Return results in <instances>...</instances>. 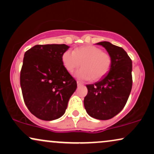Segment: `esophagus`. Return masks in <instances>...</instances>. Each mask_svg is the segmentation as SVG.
Masks as SVG:
<instances>
[{
  "mask_svg": "<svg viewBox=\"0 0 154 154\" xmlns=\"http://www.w3.org/2000/svg\"><path fill=\"white\" fill-rule=\"evenodd\" d=\"M77 85H78V86H79V85H82V83L81 82H79V81H77Z\"/></svg>",
  "mask_w": 154,
  "mask_h": 154,
  "instance_id": "obj_1",
  "label": "esophagus"
}]
</instances>
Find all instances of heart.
<instances>
[{"instance_id":"obj_1","label":"heart","mask_w":154,"mask_h":154,"mask_svg":"<svg viewBox=\"0 0 154 154\" xmlns=\"http://www.w3.org/2000/svg\"><path fill=\"white\" fill-rule=\"evenodd\" d=\"M62 61L67 72H73L81 65L82 67L75 73V77L82 80L98 81L110 70L112 57L107 52L93 45L82 46L74 51L67 50L63 54Z\"/></svg>"}]
</instances>
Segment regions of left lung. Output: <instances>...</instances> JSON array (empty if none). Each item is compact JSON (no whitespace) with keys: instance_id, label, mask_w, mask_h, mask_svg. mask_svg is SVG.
Wrapping results in <instances>:
<instances>
[{"instance_id":"1","label":"left lung","mask_w":154,"mask_h":154,"mask_svg":"<svg viewBox=\"0 0 154 154\" xmlns=\"http://www.w3.org/2000/svg\"><path fill=\"white\" fill-rule=\"evenodd\" d=\"M112 57L108 75L102 80L87 85L84 105L87 114L100 120L110 119L123 109L132 88V62L125 50L109 42L97 43Z\"/></svg>"}]
</instances>
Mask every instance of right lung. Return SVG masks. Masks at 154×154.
Wrapping results in <instances>:
<instances>
[{
    "label": "right lung",
    "instance_id": "add662e5",
    "mask_svg": "<svg viewBox=\"0 0 154 154\" xmlns=\"http://www.w3.org/2000/svg\"><path fill=\"white\" fill-rule=\"evenodd\" d=\"M65 44L36 45L25 52L20 71L23 100L37 118L51 121L65 114L77 82L64 67Z\"/></svg>",
    "mask_w": 154,
    "mask_h": 154
}]
</instances>
